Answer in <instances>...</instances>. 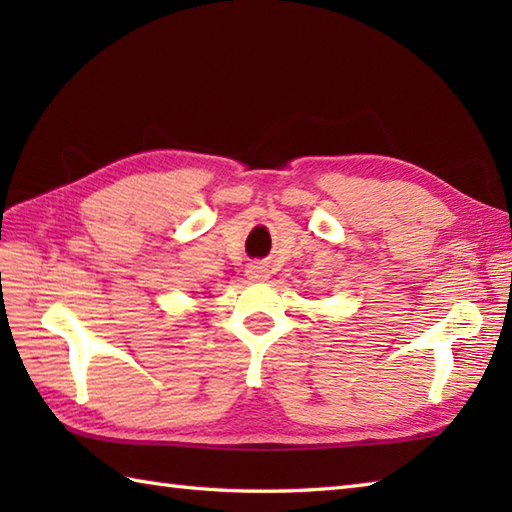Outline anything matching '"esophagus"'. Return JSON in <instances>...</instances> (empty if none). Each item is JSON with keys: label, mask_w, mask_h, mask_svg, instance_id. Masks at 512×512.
Instances as JSON below:
<instances>
[{"label": "esophagus", "mask_w": 512, "mask_h": 512, "mask_svg": "<svg viewBox=\"0 0 512 512\" xmlns=\"http://www.w3.org/2000/svg\"><path fill=\"white\" fill-rule=\"evenodd\" d=\"M246 277L250 281H264V279H268V268L264 264H250L246 268Z\"/></svg>", "instance_id": "1"}]
</instances>
